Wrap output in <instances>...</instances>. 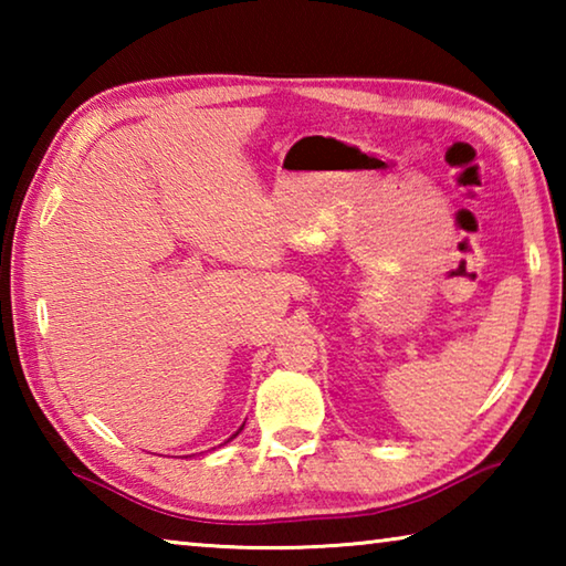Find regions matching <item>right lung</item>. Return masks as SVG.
<instances>
[{
    "instance_id": "1",
    "label": "right lung",
    "mask_w": 566,
    "mask_h": 566,
    "mask_svg": "<svg viewBox=\"0 0 566 566\" xmlns=\"http://www.w3.org/2000/svg\"><path fill=\"white\" fill-rule=\"evenodd\" d=\"M242 429H244V424H242V427H239V432H242ZM239 432H237V434H239ZM237 434H232V437H229V439H234ZM229 439H227V442H229ZM227 442H224V444H227Z\"/></svg>"
}]
</instances>
